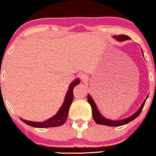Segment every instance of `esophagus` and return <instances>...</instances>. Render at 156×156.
I'll use <instances>...</instances> for the list:
<instances>
[{
	"label": "esophagus",
	"mask_w": 156,
	"mask_h": 156,
	"mask_svg": "<svg viewBox=\"0 0 156 156\" xmlns=\"http://www.w3.org/2000/svg\"><path fill=\"white\" fill-rule=\"evenodd\" d=\"M80 79H81L82 81L86 82L88 80V76H87V75L85 74V73H82V74L80 75Z\"/></svg>",
	"instance_id": "1"
}]
</instances>
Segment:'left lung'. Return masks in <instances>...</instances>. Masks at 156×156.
<instances>
[{
    "mask_svg": "<svg viewBox=\"0 0 156 156\" xmlns=\"http://www.w3.org/2000/svg\"><path fill=\"white\" fill-rule=\"evenodd\" d=\"M113 37L115 39H116L117 41H119V42H122V41H126L127 40H130L131 38L129 37L127 35H118V36H113ZM142 50V49H141ZM142 54L144 55V52L142 50ZM148 95L146 98L145 100L144 101L143 104H141V106L140 107V108L138 109L137 111H136L133 115H131V116L128 117V118L123 119L120 120H112L110 119H107L106 117H104L101 113L99 112L97 106H96L95 102L93 100V98H91V96L89 94H88V101H89V104L91 107V110H92V115L93 118H94V122H95L97 124L99 125H104V126H112V127H117V126H121L123 125H126L127 123L133 121L134 119H135L136 118L140 115V113L142 111L143 108H144V106L145 104L146 101H147Z\"/></svg>",
    "mask_w": 156,
    "mask_h": 156,
    "instance_id": "obj_1",
    "label": "left lung"
}]
</instances>
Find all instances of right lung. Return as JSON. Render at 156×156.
<instances>
[{"instance_id":"obj_1","label":"right lung","mask_w":156,"mask_h":156,"mask_svg":"<svg viewBox=\"0 0 156 156\" xmlns=\"http://www.w3.org/2000/svg\"><path fill=\"white\" fill-rule=\"evenodd\" d=\"M80 79L76 78L70 83V86H69L68 90L67 91V94L65 95L64 103L62 104V107H60L58 111L57 112V113L52 117L43 122H31L28 121V120L23 119L22 118H20V119L25 124L28 125L30 126L34 127V128H52V127H58L64 125L65 122H66L67 115H68L69 108H70L72 101H73V90L74 89L75 86L80 84Z\"/></svg>"}]
</instances>
